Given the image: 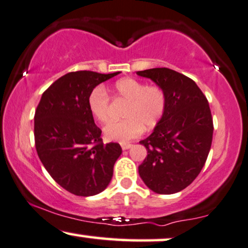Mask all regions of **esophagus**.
<instances>
[{"label":"esophagus","mask_w":248,"mask_h":248,"mask_svg":"<svg viewBox=\"0 0 248 248\" xmlns=\"http://www.w3.org/2000/svg\"><path fill=\"white\" fill-rule=\"evenodd\" d=\"M121 146H122V150L125 151V150H129V148L132 147V144H130V142H122Z\"/></svg>","instance_id":"34e87169"}]
</instances>
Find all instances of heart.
<instances>
[{"label": "heart", "mask_w": 248, "mask_h": 248, "mask_svg": "<svg viewBox=\"0 0 248 248\" xmlns=\"http://www.w3.org/2000/svg\"><path fill=\"white\" fill-rule=\"evenodd\" d=\"M115 100L127 102L122 122H113L104 127L108 140L126 142L139 137L144 131L153 129L164 117L167 106L165 90L159 86H146L133 78L118 80L112 87ZM88 108L92 116L100 123L110 118V97L103 87L98 86L88 96Z\"/></svg>", "instance_id": "b5f03b06"}]
</instances>
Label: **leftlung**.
Returning a JSON list of instances; mask_svg holds the SVG:
<instances>
[{
	"label": "left lung",
	"instance_id": "1",
	"mask_svg": "<svg viewBox=\"0 0 248 248\" xmlns=\"http://www.w3.org/2000/svg\"><path fill=\"white\" fill-rule=\"evenodd\" d=\"M165 90L167 106L153 132L139 141L147 156L138 167L145 185L170 195L196 179L210 152L214 124L208 100L191 78L170 68L137 72Z\"/></svg>",
	"mask_w": 248,
	"mask_h": 248
}]
</instances>
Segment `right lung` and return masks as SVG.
<instances>
[{
  "mask_svg": "<svg viewBox=\"0 0 248 248\" xmlns=\"http://www.w3.org/2000/svg\"><path fill=\"white\" fill-rule=\"evenodd\" d=\"M110 74L67 73L44 92L34 113V142L40 161L58 185L77 196L102 193L122 154L117 142L103 144L89 111L88 96Z\"/></svg>",
  "mask_w": 248,
  "mask_h": 248,
  "instance_id": "obj_1",
  "label": "right lung"
}]
</instances>
